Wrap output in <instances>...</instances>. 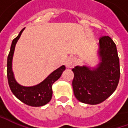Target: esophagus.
Returning <instances> with one entry per match:
<instances>
[{
	"mask_svg": "<svg viewBox=\"0 0 128 128\" xmlns=\"http://www.w3.org/2000/svg\"><path fill=\"white\" fill-rule=\"evenodd\" d=\"M76 65V59L74 58H69L66 61V66L67 68H72Z\"/></svg>",
	"mask_w": 128,
	"mask_h": 128,
	"instance_id": "34e87169",
	"label": "esophagus"
}]
</instances>
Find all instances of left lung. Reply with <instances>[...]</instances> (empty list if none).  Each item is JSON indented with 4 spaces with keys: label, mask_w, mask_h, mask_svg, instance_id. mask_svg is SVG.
<instances>
[{
    "label": "left lung",
    "mask_w": 128,
    "mask_h": 128,
    "mask_svg": "<svg viewBox=\"0 0 128 128\" xmlns=\"http://www.w3.org/2000/svg\"><path fill=\"white\" fill-rule=\"evenodd\" d=\"M100 62L95 68L76 66L72 89L77 100L89 105L99 104L114 92L120 79V61L115 42L109 36L99 40Z\"/></svg>",
    "instance_id": "obj_1"
}]
</instances>
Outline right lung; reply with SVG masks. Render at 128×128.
<instances>
[{
    "instance_id": "add662e5",
    "label": "right lung",
    "mask_w": 128,
    "mask_h": 128,
    "mask_svg": "<svg viewBox=\"0 0 128 128\" xmlns=\"http://www.w3.org/2000/svg\"><path fill=\"white\" fill-rule=\"evenodd\" d=\"M25 28L21 30L17 37L12 40L10 52L8 54L7 60V77L8 84L13 95L18 100L28 106L32 107H40L46 105L52 98V84L60 78L62 72L66 70L65 66H62L59 68L51 72L46 78L36 86L26 87L20 85L14 77L12 71V62L16 45L20 37Z\"/></svg>"
}]
</instances>
